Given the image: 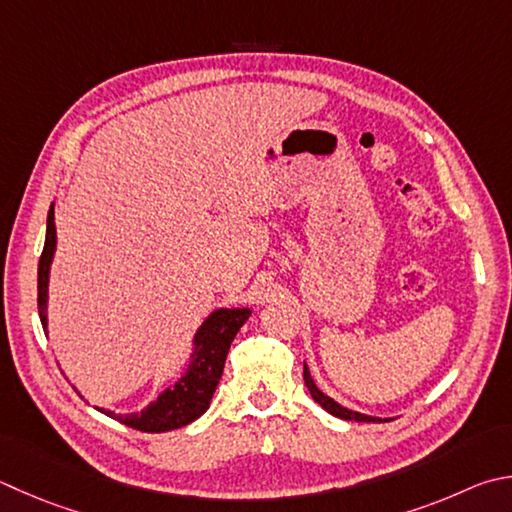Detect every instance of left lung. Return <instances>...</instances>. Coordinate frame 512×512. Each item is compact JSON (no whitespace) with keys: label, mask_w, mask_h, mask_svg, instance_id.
<instances>
[{"label":"left lung","mask_w":512,"mask_h":512,"mask_svg":"<svg viewBox=\"0 0 512 512\" xmlns=\"http://www.w3.org/2000/svg\"><path fill=\"white\" fill-rule=\"evenodd\" d=\"M304 385L309 387V392H311V396H313V401L318 403V405L322 407V410H327L329 414L342 418V421H358V423H380V421H383V418H378V416L360 414V412H353V410H349V407H342L340 403L333 401L331 396H327L324 392H320L318 385L313 383L311 371H309V367H306V362H304ZM385 421H387V418H385Z\"/></svg>","instance_id":"1"}]
</instances>
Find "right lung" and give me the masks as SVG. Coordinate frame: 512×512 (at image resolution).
Returning <instances> with one entry per match:
<instances>
[{"label":"right lung","instance_id":"add662e5","mask_svg":"<svg viewBox=\"0 0 512 512\" xmlns=\"http://www.w3.org/2000/svg\"><path fill=\"white\" fill-rule=\"evenodd\" d=\"M55 212L53 203L46 217V239L44 250L37 266V309H40L42 327H49L46 318V302H49V275L51 262L55 255ZM250 318V309H217L212 311L201 327L194 333L192 353L188 367L183 369L179 380H174L170 387L156 396V401L141 412L116 414L105 407H98V412L116 418L123 425L134 427L141 432H170L188 425L208 410L212 394L224 374L226 356L230 342L235 340L241 324Z\"/></svg>","mask_w":512,"mask_h":512}]
</instances>
